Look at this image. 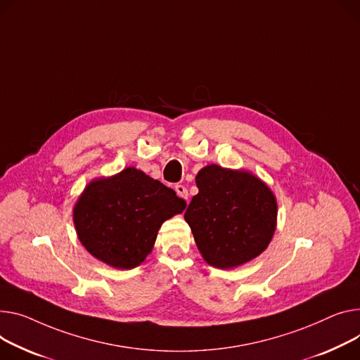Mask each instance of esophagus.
Wrapping results in <instances>:
<instances>
[{"instance_id": "1", "label": "esophagus", "mask_w": 360, "mask_h": 360, "mask_svg": "<svg viewBox=\"0 0 360 360\" xmlns=\"http://www.w3.org/2000/svg\"><path fill=\"white\" fill-rule=\"evenodd\" d=\"M175 191H176V195L188 201V189L184 186V185H176L175 186Z\"/></svg>"}]
</instances>
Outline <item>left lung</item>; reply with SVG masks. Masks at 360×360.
<instances>
[{
  "mask_svg": "<svg viewBox=\"0 0 360 360\" xmlns=\"http://www.w3.org/2000/svg\"><path fill=\"white\" fill-rule=\"evenodd\" d=\"M198 194L185 221L208 265L242 266L269 246L276 230L278 202L272 189L245 169L207 165L195 176Z\"/></svg>",
  "mask_w": 360,
  "mask_h": 360,
  "instance_id": "1",
  "label": "left lung"
}]
</instances>
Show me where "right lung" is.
I'll use <instances>...</instances> for the list:
<instances>
[{"label": "right lung", "instance_id": "add662e5", "mask_svg": "<svg viewBox=\"0 0 360 360\" xmlns=\"http://www.w3.org/2000/svg\"><path fill=\"white\" fill-rule=\"evenodd\" d=\"M185 207L174 189L130 166L92 179L78 197L72 219L88 253L127 271L145 262L163 221Z\"/></svg>", "mask_w": 360, "mask_h": 360}]
</instances>
